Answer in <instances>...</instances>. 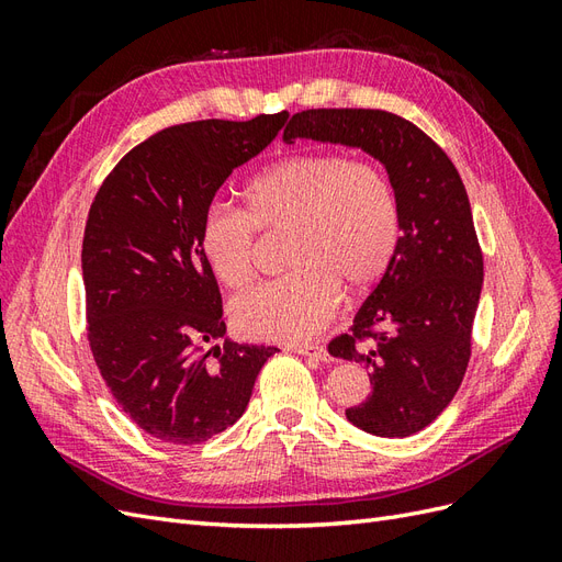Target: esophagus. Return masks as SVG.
<instances>
[{
    "instance_id": "esophagus-1",
    "label": "esophagus",
    "mask_w": 562,
    "mask_h": 562,
    "mask_svg": "<svg viewBox=\"0 0 562 562\" xmlns=\"http://www.w3.org/2000/svg\"><path fill=\"white\" fill-rule=\"evenodd\" d=\"M291 349L300 356H312V359H318V361H330L326 347H321V345H293Z\"/></svg>"
}]
</instances>
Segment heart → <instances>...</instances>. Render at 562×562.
Returning a JSON list of instances; mask_svg holds the SVG:
<instances>
[{
    "label": "heart",
    "instance_id": "1",
    "mask_svg": "<svg viewBox=\"0 0 562 562\" xmlns=\"http://www.w3.org/2000/svg\"><path fill=\"white\" fill-rule=\"evenodd\" d=\"M246 211L211 203L201 217L199 248L213 277L239 291L252 279L255 227L291 229L277 281L255 285L232 302L244 337L300 342L337 310L339 288L363 295L394 260L398 196L378 164L333 151H300L265 168L246 187Z\"/></svg>",
    "mask_w": 562,
    "mask_h": 562
}]
</instances>
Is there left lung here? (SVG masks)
<instances>
[{"label": "left lung", "mask_w": 562, "mask_h": 562, "mask_svg": "<svg viewBox=\"0 0 562 562\" xmlns=\"http://www.w3.org/2000/svg\"><path fill=\"white\" fill-rule=\"evenodd\" d=\"M283 140L361 149L394 184V260L356 312L351 333L335 337L328 351L370 375L368 398L347 411L353 427L382 438L413 436L454 398L471 356L483 255L464 182L427 133L382 110L297 112Z\"/></svg>", "instance_id": "left-lung-1"}]
</instances>
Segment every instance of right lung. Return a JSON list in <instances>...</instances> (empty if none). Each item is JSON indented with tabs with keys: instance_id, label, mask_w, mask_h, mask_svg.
Returning <instances> with one entry per match:
<instances>
[{
	"instance_id": "obj_1",
	"label": "right lung",
	"mask_w": 562,
	"mask_h": 562,
	"mask_svg": "<svg viewBox=\"0 0 562 562\" xmlns=\"http://www.w3.org/2000/svg\"><path fill=\"white\" fill-rule=\"evenodd\" d=\"M288 112L164 128L119 161L81 246L93 359L116 403L164 443L192 446L239 419L277 347L225 337L217 281L199 248L215 192L277 138ZM216 345L202 353V345Z\"/></svg>"
}]
</instances>
